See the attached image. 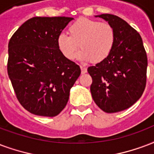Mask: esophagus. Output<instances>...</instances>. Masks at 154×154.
I'll return each mask as SVG.
<instances>
[{
	"label": "esophagus",
	"mask_w": 154,
	"mask_h": 154,
	"mask_svg": "<svg viewBox=\"0 0 154 154\" xmlns=\"http://www.w3.org/2000/svg\"><path fill=\"white\" fill-rule=\"evenodd\" d=\"M81 70H82V74H85L87 72V69L85 68V67L81 66Z\"/></svg>",
	"instance_id": "obj_1"
}]
</instances>
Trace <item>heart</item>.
<instances>
[{
  "label": "heart",
  "instance_id": "obj_1",
  "mask_svg": "<svg viewBox=\"0 0 154 154\" xmlns=\"http://www.w3.org/2000/svg\"><path fill=\"white\" fill-rule=\"evenodd\" d=\"M69 35L60 34L57 38L60 51L68 60H72L79 48V58L94 64L108 57L116 43V31L111 24L81 17L69 27Z\"/></svg>",
  "mask_w": 154,
  "mask_h": 154
}]
</instances>
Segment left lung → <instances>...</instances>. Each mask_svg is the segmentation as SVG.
Returning <instances> with one entry per match:
<instances>
[{"label": "left lung", "instance_id": "left-lung-1", "mask_svg": "<svg viewBox=\"0 0 154 154\" xmlns=\"http://www.w3.org/2000/svg\"><path fill=\"white\" fill-rule=\"evenodd\" d=\"M96 17L108 22L116 31V43L103 61L88 68L93 82L90 92L94 103L106 113L132 106L145 89L148 60L142 38L134 28L118 16Z\"/></svg>", "mask_w": 154, "mask_h": 154}]
</instances>
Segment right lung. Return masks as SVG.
Listing matches in <instances>:
<instances>
[{
	"label": "right lung",
	"instance_id": "add662e5",
	"mask_svg": "<svg viewBox=\"0 0 154 154\" xmlns=\"http://www.w3.org/2000/svg\"><path fill=\"white\" fill-rule=\"evenodd\" d=\"M72 17H34L9 42L8 75L20 104L29 112L53 117L65 107L81 69L57 44Z\"/></svg>",
	"mask_w": 154,
	"mask_h": 154
}]
</instances>
